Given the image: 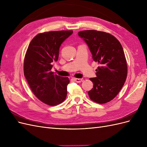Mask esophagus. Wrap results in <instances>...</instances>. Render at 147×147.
<instances>
[{
  "label": "esophagus",
  "mask_w": 147,
  "mask_h": 147,
  "mask_svg": "<svg viewBox=\"0 0 147 147\" xmlns=\"http://www.w3.org/2000/svg\"><path fill=\"white\" fill-rule=\"evenodd\" d=\"M74 80L77 82V83H80L81 82L83 81V78H74Z\"/></svg>",
  "instance_id": "1"
}]
</instances>
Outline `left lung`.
<instances>
[{"instance_id":"left-lung-1","label":"left lung","mask_w":147,"mask_h":147,"mask_svg":"<svg viewBox=\"0 0 147 147\" xmlns=\"http://www.w3.org/2000/svg\"><path fill=\"white\" fill-rule=\"evenodd\" d=\"M78 34L86 43L93 60L99 64L96 77L90 78L94 85L88 95L96 103L105 104L117 96L126 80L127 65L123 47L107 32L86 30Z\"/></svg>"}]
</instances>
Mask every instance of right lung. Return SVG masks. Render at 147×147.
I'll use <instances>...</instances> for the list:
<instances>
[{"label":"right lung","instance_id":"1","mask_svg":"<svg viewBox=\"0 0 147 147\" xmlns=\"http://www.w3.org/2000/svg\"><path fill=\"white\" fill-rule=\"evenodd\" d=\"M72 30L40 33L29 43L24 61V74L34 94L43 103L55 106L67 96L68 77L54 75L52 63L57 61L60 46Z\"/></svg>","mask_w":147,"mask_h":147}]
</instances>
